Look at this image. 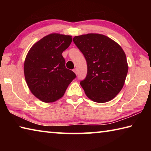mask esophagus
I'll return each instance as SVG.
<instances>
[{
	"label": "esophagus",
	"instance_id": "34e87169",
	"mask_svg": "<svg viewBox=\"0 0 151 151\" xmlns=\"http://www.w3.org/2000/svg\"><path fill=\"white\" fill-rule=\"evenodd\" d=\"M73 71H74V73H75L76 74V75H77V74H78V70H77V68H74Z\"/></svg>",
	"mask_w": 151,
	"mask_h": 151
}]
</instances>
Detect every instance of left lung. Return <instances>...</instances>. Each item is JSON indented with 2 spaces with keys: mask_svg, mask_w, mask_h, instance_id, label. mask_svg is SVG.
Here are the masks:
<instances>
[{
  "mask_svg": "<svg viewBox=\"0 0 151 151\" xmlns=\"http://www.w3.org/2000/svg\"><path fill=\"white\" fill-rule=\"evenodd\" d=\"M73 42L83 54L87 65L86 77L80 82L86 95L96 103L112 100L123 87L128 73L124 50L103 35L76 36Z\"/></svg>",
  "mask_w": 151,
  "mask_h": 151,
  "instance_id": "left-lung-1",
  "label": "left lung"
}]
</instances>
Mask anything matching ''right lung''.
<instances>
[{"label":"right lung","instance_id":"obj_1","mask_svg":"<svg viewBox=\"0 0 151 151\" xmlns=\"http://www.w3.org/2000/svg\"><path fill=\"white\" fill-rule=\"evenodd\" d=\"M71 42V36L54 33L36 42L28 52L24 65L25 80L31 93L40 101H57L76 78L75 73L66 68L62 55Z\"/></svg>","mask_w":151,"mask_h":151}]
</instances>
